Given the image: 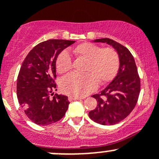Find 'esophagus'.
Listing matches in <instances>:
<instances>
[{"label":"esophagus","mask_w":159,"mask_h":159,"mask_svg":"<svg viewBox=\"0 0 159 159\" xmlns=\"http://www.w3.org/2000/svg\"><path fill=\"white\" fill-rule=\"evenodd\" d=\"M81 99H82V98L76 97V96H69V98H68L69 101H72V100H81Z\"/></svg>","instance_id":"esophagus-1"}]
</instances>
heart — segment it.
<instances>
[{
    "label": "heart",
    "instance_id": "obj_1",
    "mask_svg": "<svg viewBox=\"0 0 159 159\" xmlns=\"http://www.w3.org/2000/svg\"><path fill=\"white\" fill-rule=\"evenodd\" d=\"M78 57L85 60L83 75L70 74L60 81V89L65 94L81 97L94 91L97 84L103 85L114 79L119 69V56L111 47L102 48L90 42H84L74 48ZM56 70L64 74L72 68V59L66 51L57 56Z\"/></svg>",
    "mask_w": 159,
    "mask_h": 159
}]
</instances>
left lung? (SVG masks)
Segmentation results:
<instances>
[{
    "label": "left lung",
    "instance_id": "obj_1",
    "mask_svg": "<svg viewBox=\"0 0 159 159\" xmlns=\"http://www.w3.org/2000/svg\"><path fill=\"white\" fill-rule=\"evenodd\" d=\"M112 45L119 56L117 76L99 94L93 95L97 107L89 113L93 121L99 124L115 125L126 118L137 103L140 92V79L134 58L129 50L110 38L95 40Z\"/></svg>",
    "mask_w": 159,
    "mask_h": 159
}]
</instances>
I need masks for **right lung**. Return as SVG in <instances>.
Returning <instances> with one entry per match:
<instances>
[{
	"mask_svg": "<svg viewBox=\"0 0 159 159\" xmlns=\"http://www.w3.org/2000/svg\"><path fill=\"white\" fill-rule=\"evenodd\" d=\"M75 42L48 40L37 44L25 58L18 75L16 93L19 103L35 124H53L61 119L67 111L70 103L67 96L56 93L52 99L50 94L57 90L55 82L57 56Z\"/></svg>",
	"mask_w": 159,
	"mask_h": 159,
	"instance_id": "1",
	"label": "right lung"
}]
</instances>
